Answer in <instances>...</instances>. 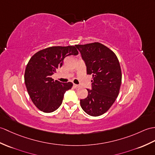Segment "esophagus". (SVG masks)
I'll return each mask as SVG.
<instances>
[{
	"label": "esophagus",
	"instance_id": "esophagus-1",
	"mask_svg": "<svg viewBox=\"0 0 155 155\" xmlns=\"http://www.w3.org/2000/svg\"><path fill=\"white\" fill-rule=\"evenodd\" d=\"M73 86H74V88H79V87H80V86H79V85H78V84H73Z\"/></svg>",
	"mask_w": 155,
	"mask_h": 155
}]
</instances>
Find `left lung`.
<instances>
[{
    "label": "left lung",
    "mask_w": 155,
    "mask_h": 155,
    "mask_svg": "<svg viewBox=\"0 0 155 155\" xmlns=\"http://www.w3.org/2000/svg\"><path fill=\"white\" fill-rule=\"evenodd\" d=\"M86 66V73L92 75V90L81 100V106L91 116L106 113L118 96L121 83L120 62L114 51L99 42L75 45Z\"/></svg>",
    "instance_id": "left-lung-1"
}]
</instances>
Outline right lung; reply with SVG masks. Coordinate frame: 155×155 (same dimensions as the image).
Wrapping results in <instances>:
<instances>
[{"label": "right lung", "mask_w": 155, "mask_h": 155, "mask_svg": "<svg viewBox=\"0 0 155 155\" xmlns=\"http://www.w3.org/2000/svg\"><path fill=\"white\" fill-rule=\"evenodd\" d=\"M78 54L75 46H53L35 53L27 64L24 82L31 101L45 113L59 108L64 94L73 86L71 82L53 81L51 75L63 65L64 59Z\"/></svg>", "instance_id": "right-lung-1"}]
</instances>
